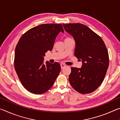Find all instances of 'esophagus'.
Returning a JSON list of instances; mask_svg holds the SVG:
<instances>
[{
  "mask_svg": "<svg viewBox=\"0 0 120 120\" xmlns=\"http://www.w3.org/2000/svg\"><path fill=\"white\" fill-rule=\"evenodd\" d=\"M61 65V68L62 69H64V67H66V65H65L64 64H60Z\"/></svg>",
  "mask_w": 120,
  "mask_h": 120,
  "instance_id": "obj_1",
  "label": "esophagus"
}]
</instances>
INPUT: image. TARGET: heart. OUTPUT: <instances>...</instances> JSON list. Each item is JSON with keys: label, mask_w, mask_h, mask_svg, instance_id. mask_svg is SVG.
Here are the masks:
<instances>
[{"label": "heart", "mask_w": 120, "mask_h": 120, "mask_svg": "<svg viewBox=\"0 0 120 120\" xmlns=\"http://www.w3.org/2000/svg\"><path fill=\"white\" fill-rule=\"evenodd\" d=\"M69 38H66V39H65V40H67V39H69Z\"/></svg>", "instance_id": "obj_1"}]
</instances>
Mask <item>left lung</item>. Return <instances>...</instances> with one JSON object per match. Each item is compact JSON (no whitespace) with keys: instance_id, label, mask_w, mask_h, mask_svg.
I'll list each match as a JSON object with an SVG mask.
<instances>
[{"instance_id":"1","label":"left lung","mask_w":120,"mask_h":120,"mask_svg":"<svg viewBox=\"0 0 120 120\" xmlns=\"http://www.w3.org/2000/svg\"><path fill=\"white\" fill-rule=\"evenodd\" d=\"M65 31L76 43L75 56L82 60V68L71 67L70 85L82 94L92 93L100 86L109 64V53L103 40L87 26L80 23L63 24Z\"/></svg>"}]
</instances>
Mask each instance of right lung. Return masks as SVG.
<instances>
[{"label": "right lung", "instance_id": "right-lung-1", "mask_svg": "<svg viewBox=\"0 0 120 120\" xmlns=\"http://www.w3.org/2000/svg\"><path fill=\"white\" fill-rule=\"evenodd\" d=\"M64 30L61 24H44L32 28L20 38L16 46L14 67L22 84L34 94L51 88L61 70L58 62L43 64L44 56L52 50L56 38Z\"/></svg>", "mask_w": 120, "mask_h": 120}]
</instances>
